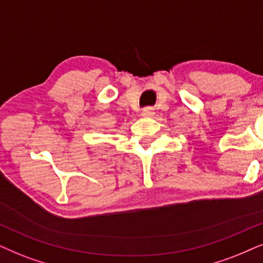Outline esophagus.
Returning <instances> with one entry per match:
<instances>
[{"mask_svg": "<svg viewBox=\"0 0 263 263\" xmlns=\"http://www.w3.org/2000/svg\"><path fill=\"white\" fill-rule=\"evenodd\" d=\"M142 115L143 117H152V115H154V109L152 107H146L142 110Z\"/></svg>", "mask_w": 263, "mask_h": 263, "instance_id": "1", "label": "esophagus"}]
</instances>
